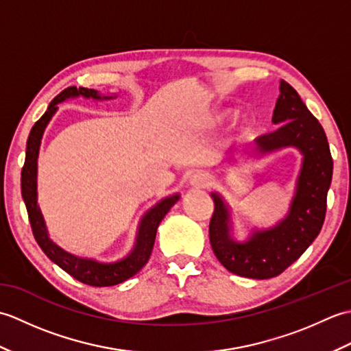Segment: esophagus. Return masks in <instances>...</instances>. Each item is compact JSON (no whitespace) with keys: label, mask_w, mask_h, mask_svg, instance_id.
Instances as JSON below:
<instances>
[{"label":"esophagus","mask_w":351,"mask_h":351,"mask_svg":"<svg viewBox=\"0 0 351 351\" xmlns=\"http://www.w3.org/2000/svg\"><path fill=\"white\" fill-rule=\"evenodd\" d=\"M189 185L193 189H208L211 187V178L202 171H197V173L191 175L189 180Z\"/></svg>","instance_id":"obj_1"}]
</instances>
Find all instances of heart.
<instances>
[{
  "label": "heart",
  "mask_w": 351,
  "mask_h": 351,
  "mask_svg": "<svg viewBox=\"0 0 351 351\" xmlns=\"http://www.w3.org/2000/svg\"><path fill=\"white\" fill-rule=\"evenodd\" d=\"M232 116H234V111L230 108L214 111L213 116H211V125L213 126H220L223 123H226L229 119H232Z\"/></svg>",
  "instance_id": "obj_1"
}]
</instances>
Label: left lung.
<instances>
[{"label": "left lung", "instance_id": "obj_1", "mask_svg": "<svg viewBox=\"0 0 351 351\" xmlns=\"http://www.w3.org/2000/svg\"><path fill=\"white\" fill-rule=\"evenodd\" d=\"M279 92L271 121L280 126L258 137L249 156L263 158L285 147L302 154L295 191L285 217L271 228L250 229L249 237L238 241L234 237L232 208L220 193H211L214 213L210 241L214 255L226 270L243 278L270 279L280 274L315 240L326 217L333 171L326 132L287 81L280 80Z\"/></svg>", "mask_w": 351, "mask_h": 351}]
</instances>
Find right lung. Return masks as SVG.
I'll list each match as a JSON object with an SVG mask.
<instances>
[{
  "mask_svg": "<svg viewBox=\"0 0 351 351\" xmlns=\"http://www.w3.org/2000/svg\"><path fill=\"white\" fill-rule=\"evenodd\" d=\"M80 96L93 101H110L117 98V95L106 96L101 95L98 90H93V88H77L75 86L68 87L60 95H57L56 98L51 101L48 110L45 111V114L34 123L32 131H29V136L27 140L25 162L21 173V191L22 199H24L27 206L33 235L45 255H47L52 263L60 267L62 270L69 273L72 278H75L80 282L87 283V285L92 287H111L132 278L134 274H137L141 268L146 265L154 249L156 229H158L164 215L169 213L170 208L173 206L178 200H180L181 195L180 193H175V195L161 199L158 204H155L151 210H147L143 214V217H141L138 223L136 243H134L132 249L130 250L128 255L117 261L104 263V261H98L95 258L73 255V253L64 250L57 243L52 241L48 234L47 223H45V219L42 215L40 206L37 204V158H39L43 132L47 130L52 116L57 113L58 104L68 99L80 98Z\"/></svg>",
  "mask_w": 351,
  "mask_h": 351,
  "instance_id": "1",
  "label": "right lung"
}]
</instances>
